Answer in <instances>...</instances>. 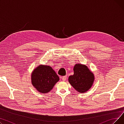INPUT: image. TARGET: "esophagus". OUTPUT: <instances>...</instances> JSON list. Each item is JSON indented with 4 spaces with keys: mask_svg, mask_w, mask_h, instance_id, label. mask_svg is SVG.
I'll return each mask as SVG.
<instances>
[{
    "mask_svg": "<svg viewBox=\"0 0 124 124\" xmlns=\"http://www.w3.org/2000/svg\"><path fill=\"white\" fill-rule=\"evenodd\" d=\"M62 79L63 81H65V80H66V79H67V76H62Z\"/></svg>",
    "mask_w": 124,
    "mask_h": 124,
    "instance_id": "obj_1",
    "label": "esophagus"
}]
</instances>
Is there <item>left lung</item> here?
Returning a JSON list of instances; mask_svg holds the SVG:
<instances>
[{
    "instance_id": "1",
    "label": "left lung",
    "mask_w": 124,
    "mask_h": 124,
    "mask_svg": "<svg viewBox=\"0 0 124 124\" xmlns=\"http://www.w3.org/2000/svg\"><path fill=\"white\" fill-rule=\"evenodd\" d=\"M74 74L68 78V81L79 93H85L92 87L94 81V75L87 66L80 63L73 67Z\"/></svg>"
}]
</instances>
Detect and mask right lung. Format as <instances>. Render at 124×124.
<instances>
[{"mask_svg": "<svg viewBox=\"0 0 124 124\" xmlns=\"http://www.w3.org/2000/svg\"><path fill=\"white\" fill-rule=\"evenodd\" d=\"M59 80V77L53 68L48 65H39L31 74L32 85L42 93L50 92Z\"/></svg>", "mask_w": 124, "mask_h": 124, "instance_id": "add662e5", "label": "right lung"}]
</instances>
